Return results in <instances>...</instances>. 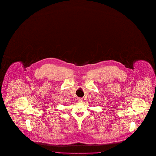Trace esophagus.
<instances>
[{
  "instance_id": "obj_1",
  "label": "esophagus",
  "mask_w": 156,
  "mask_h": 156,
  "mask_svg": "<svg viewBox=\"0 0 156 156\" xmlns=\"http://www.w3.org/2000/svg\"><path fill=\"white\" fill-rule=\"evenodd\" d=\"M77 101H78L79 102H81H81L83 101V99H82V98H78V100H77Z\"/></svg>"
}]
</instances>
